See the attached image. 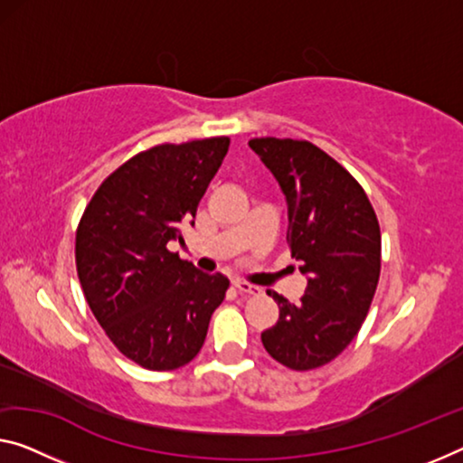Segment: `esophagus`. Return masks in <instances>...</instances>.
I'll return each mask as SVG.
<instances>
[{
	"instance_id": "1",
	"label": "esophagus",
	"mask_w": 463,
	"mask_h": 463,
	"mask_svg": "<svg viewBox=\"0 0 463 463\" xmlns=\"http://www.w3.org/2000/svg\"><path fill=\"white\" fill-rule=\"evenodd\" d=\"M233 288H236L240 294H246V296L259 294V288L252 286V283H248V281H233Z\"/></svg>"
}]
</instances>
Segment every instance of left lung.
I'll list each match as a JSON object with an SVG mask.
<instances>
[{
  "instance_id": "1",
  "label": "left lung",
  "mask_w": 463,
  "mask_h": 463,
  "mask_svg": "<svg viewBox=\"0 0 463 463\" xmlns=\"http://www.w3.org/2000/svg\"><path fill=\"white\" fill-rule=\"evenodd\" d=\"M288 201V244L308 277L300 302L273 289L279 318L262 331L273 360L304 373L329 364L352 344L381 275V227L358 180L308 140L252 138Z\"/></svg>"
}]
</instances>
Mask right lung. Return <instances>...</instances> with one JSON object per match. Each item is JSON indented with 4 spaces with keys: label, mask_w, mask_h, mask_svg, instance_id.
Here are the masks:
<instances>
[{
    "label": "right lung",
    "mask_w": 463,
    "mask_h": 463,
    "mask_svg": "<svg viewBox=\"0 0 463 463\" xmlns=\"http://www.w3.org/2000/svg\"><path fill=\"white\" fill-rule=\"evenodd\" d=\"M230 138L157 145L134 155L92 194L76 230V271L89 308L128 360L175 371L201 352L230 281L201 273L169 240L222 167Z\"/></svg>",
    "instance_id": "1"
}]
</instances>
